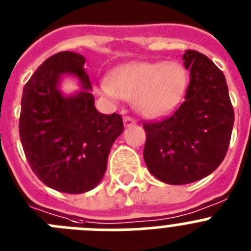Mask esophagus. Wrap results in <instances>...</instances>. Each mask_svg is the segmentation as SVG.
<instances>
[{"label": "esophagus", "instance_id": "obj_1", "mask_svg": "<svg viewBox=\"0 0 251 251\" xmlns=\"http://www.w3.org/2000/svg\"><path fill=\"white\" fill-rule=\"evenodd\" d=\"M123 122H124V126H126V127H129V126L136 124V121H134L132 117H129V115H126V117L123 118Z\"/></svg>", "mask_w": 251, "mask_h": 251}]
</instances>
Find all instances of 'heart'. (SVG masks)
<instances>
[{
  "mask_svg": "<svg viewBox=\"0 0 251 251\" xmlns=\"http://www.w3.org/2000/svg\"><path fill=\"white\" fill-rule=\"evenodd\" d=\"M186 85V73L177 63H132L115 70L103 92L134 101L145 117L166 114L177 104Z\"/></svg>",
  "mask_w": 251,
  "mask_h": 251,
  "instance_id": "obj_1",
  "label": "heart"
}]
</instances>
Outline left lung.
<instances>
[{
	"label": "left lung",
	"mask_w": 251,
	"mask_h": 251,
	"mask_svg": "<svg viewBox=\"0 0 251 251\" xmlns=\"http://www.w3.org/2000/svg\"><path fill=\"white\" fill-rule=\"evenodd\" d=\"M190 70L185 101L170 117L143 123V158L153 176L170 185H186L212 174L227 152L234 108L223 72L195 50H186Z\"/></svg>",
	"instance_id": "left-lung-1"
}]
</instances>
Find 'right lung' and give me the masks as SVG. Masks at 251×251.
Listing matches in <instances>:
<instances>
[{"instance_id": "right-lung-1", "label": "right lung", "mask_w": 251, "mask_h": 251, "mask_svg": "<svg viewBox=\"0 0 251 251\" xmlns=\"http://www.w3.org/2000/svg\"><path fill=\"white\" fill-rule=\"evenodd\" d=\"M84 65L76 52H57L22 92L19 132L28 165L43 183L65 194H83L100 182L112 145L124 129L121 114L95 109ZM63 74L76 75L84 92L63 97L57 90Z\"/></svg>"}]
</instances>
